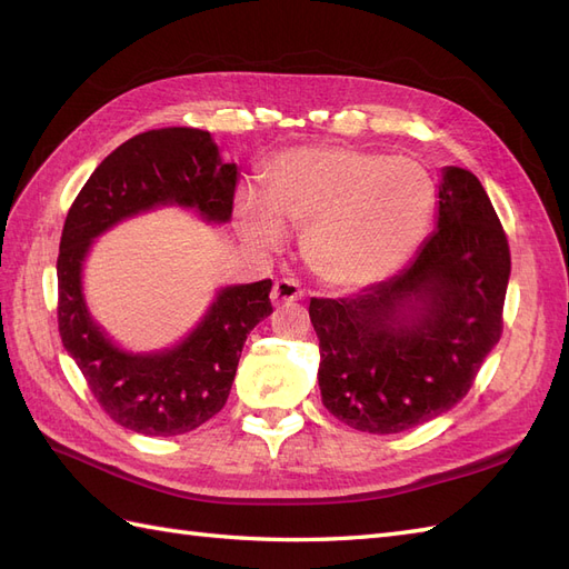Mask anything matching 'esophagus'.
<instances>
[{
	"label": "esophagus",
	"mask_w": 569,
	"mask_h": 569,
	"mask_svg": "<svg viewBox=\"0 0 569 569\" xmlns=\"http://www.w3.org/2000/svg\"><path fill=\"white\" fill-rule=\"evenodd\" d=\"M303 297V289L295 278H282L274 282L272 291H270V299L272 303H287V301H299Z\"/></svg>",
	"instance_id": "1"
}]
</instances>
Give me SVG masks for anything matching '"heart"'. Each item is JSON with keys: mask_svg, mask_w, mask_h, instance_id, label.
Masks as SVG:
<instances>
[{"mask_svg": "<svg viewBox=\"0 0 569 569\" xmlns=\"http://www.w3.org/2000/svg\"><path fill=\"white\" fill-rule=\"evenodd\" d=\"M266 201L247 197L242 228L263 247L282 242V222L303 230V253L335 284H358L406 263L422 242L435 187L412 159L382 151L308 147L266 173Z\"/></svg>", "mask_w": 569, "mask_h": 569, "instance_id": "obj_1", "label": "heart"}]
</instances>
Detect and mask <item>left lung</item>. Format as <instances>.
I'll use <instances>...</instances> for the list:
<instances>
[{"instance_id":"left-lung-1","label":"left lung","mask_w":569,"mask_h":569,"mask_svg":"<svg viewBox=\"0 0 569 569\" xmlns=\"http://www.w3.org/2000/svg\"><path fill=\"white\" fill-rule=\"evenodd\" d=\"M510 247L481 182L443 168L437 232L393 278L311 299L322 406L360 432L396 435L453 408L503 335Z\"/></svg>"}]
</instances>
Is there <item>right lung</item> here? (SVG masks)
I'll return each instance as SVG.
<instances>
[{
  "label": "right lung",
  "mask_w": 569,
  "mask_h": 569,
  "mask_svg": "<svg viewBox=\"0 0 569 569\" xmlns=\"http://www.w3.org/2000/svg\"><path fill=\"white\" fill-rule=\"evenodd\" d=\"M234 184L237 166L220 161L206 130H149L99 163L66 216L57 261L59 335L101 410L132 432L178 437L218 416L247 335L272 313V280L222 289L180 347L128 353L113 347L84 308V256L99 232L159 203L194 206L203 218L226 222Z\"/></svg>",
  "instance_id": "right-lung-1"
}]
</instances>
